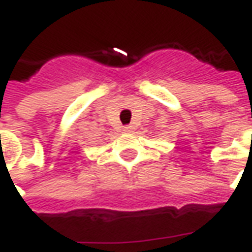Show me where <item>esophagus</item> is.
I'll return each instance as SVG.
<instances>
[{
    "instance_id": "34e87169",
    "label": "esophagus",
    "mask_w": 252,
    "mask_h": 252,
    "mask_svg": "<svg viewBox=\"0 0 252 252\" xmlns=\"http://www.w3.org/2000/svg\"><path fill=\"white\" fill-rule=\"evenodd\" d=\"M123 130H125V131H131V126H125Z\"/></svg>"
}]
</instances>
